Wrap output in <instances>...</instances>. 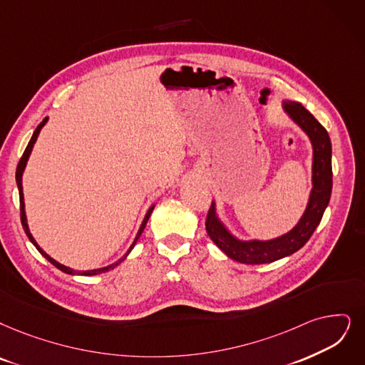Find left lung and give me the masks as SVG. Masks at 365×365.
I'll return each mask as SVG.
<instances>
[{
    "label": "left lung",
    "mask_w": 365,
    "mask_h": 365,
    "mask_svg": "<svg viewBox=\"0 0 365 365\" xmlns=\"http://www.w3.org/2000/svg\"><path fill=\"white\" fill-rule=\"evenodd\" d=\"M284 110L309 135L313 143V190L307 210L301 217L299 223L286 235L271 241L245 242L232 237L217 218L214 203H211L205 220L208 235L218 249L225 252L230 259L241 262V264H269V262L283 259L298 252L313 235L329 203L332 190V150L329 135L325 127L302 105L287 101V103H284Z\"/></svg>",
    "instance_id": "left-lung-1"
}]
</instances>
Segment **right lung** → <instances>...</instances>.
I'll use <instances>...</instances> for the list:
<instances>
[{"instance_id":"add662e5","label":"right lung","mask_w":365,"mask_h":365,"mask_svg":"<svg viewBox=\"0 0 365 365\" xmlns=\"http://www.w3.org/2000/svg\"><path fill=\"white\" fill-rule=\"evenodd\" d=\"M46 121H48V116H46V118L43 120V121L37 125V128L34 130V133H33V136H31V140L28 142L26 148H25V151H24V154H22V157H21V160H19V163H18V168H16V182H18V188H19V202H21V222H22L24 230H25V233H26V237L30 238V241L36 245V249H37L43 256H45L53 267H56V268L60 269V271H63V272H66V274H79V275H96V274H101V272H108L109 269H112V268H115V267L118 265V264H121V262L127 257V255H128L130 252H132V249L135 247L136 241H138V240H139V237L142 235V232H143L145 226H147V222H148V218H150V215H151V212H153L154 207H151V208L148 210L147 215H145L143 222H142V225H140V229H139V232H138V235H136V238H135L133 244L130 245L128 252H127V253H125V255H124L118 262H115L113 265H109V267H106V268H100V269H93V271H75V269H70V268H67V267H64V265H61V264H58L56 260H53L49 255H46L45 252H43V250L40 249V247L37 245V242L34 241L33 235L30 233V229H28V225H26V217H25V203H24V193H22V173H24L25 165H26V162H28V157H30V154H31V150H33L34 143H36V140H37V136H38V133H40V130H41V127H43V125H45V123H46Z\"/></svg>"}]
</instances>
